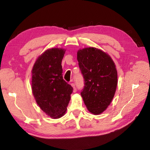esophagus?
I'll use <instances>...</instances> for the list:
<instances>
[{
    "label": "esophagus",
    "instance_id": "esophagus-1",
    "mask_svg": "<svg viewBox=\"0 0 150 150\" xmlns=\"http://www.w3.org/2000/svg\"><path fill=\"white\" fill-rule=\"evenodd\" d=\"M71 85L72 87H73V91H74V92H75V91H76V87H75V83H71Z\"/></svg>",
    "mask_w": 150,
    "mask_h": 150
}]
</instances>
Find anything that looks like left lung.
<instances>
[{"label": "left lung", "mask_w": 150, "mask_h": 150, "mask_svg": "<svg viewBox=\"0 0 150 150\" xmlns=\"http://www.w3.org/2000/svg\"><path fill=\"white\" fill-rule=\"evenodd\" d=\"M79 66L85 79L81 95L91 113H103L112 100L117 87L116 65L108 54L90 47L77 52Z\"/></svg>", "instance_id": "1"}]
</instances>
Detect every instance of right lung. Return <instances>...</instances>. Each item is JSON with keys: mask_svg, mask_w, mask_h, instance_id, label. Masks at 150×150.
I'll use <instances>...</instances> for the list:
<instances>
[{"mask_svg": "<svg viewBox=\"0 0 150 150\" xmlns=\"http://www.w3.org/2000/svg\"><path fill=\"white\" fill-rule=\"evenodd\" d=\"M63 48L48 49L37 58L32 70V91L40 108L52 118L65 114L73 87L63 79Z\"/></svg>", "mask_w": 150, "mask_h": 150, "instance_id": "1", "label": "right lung"}]
</instances>
